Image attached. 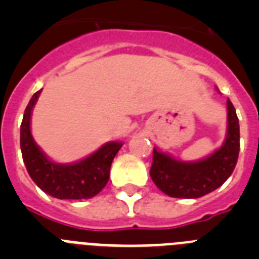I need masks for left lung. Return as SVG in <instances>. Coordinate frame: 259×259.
<instances>
[{
	"mask_svg": "<svg viewBox=\"0 0 259 259\" xmlns=\"http://www.w3.org/2000/svg\"><path fill=\"white\" fill-rule=\"evenodd\" d=\"M227 120L223 145L200 161H178L154 148L150 178L158 188L175 198H198L219 188L235 170L240 152L239 118L230 100Z\"/></svg>",
	"mask_w": 259,
	"mask_h": 259,
	"instance_id": "1",
	"label": "left lung"
}]
</instances>
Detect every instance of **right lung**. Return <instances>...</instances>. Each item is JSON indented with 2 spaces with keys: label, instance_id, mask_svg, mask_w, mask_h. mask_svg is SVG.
<instances>
[{
  "label": "right lung",
  "instance_id": "add662e5",
  "mask_svg": "<svg viewBox=\"0 0 259 259\" xmlns=\"http://www.w3.org/2000/svg\"><path fill=\"white\" fill-rule=\"evenodd\" d=\"M41 91L29 100L20 124V150L31 179L38 188L59 200L95 197L109 182L110 167L123 144L110 141L75 163H57L45 155L31 134V115Z\"/></svg>",
  "mask_w": 259,
  "mask_h": 259
}]
</instances>
